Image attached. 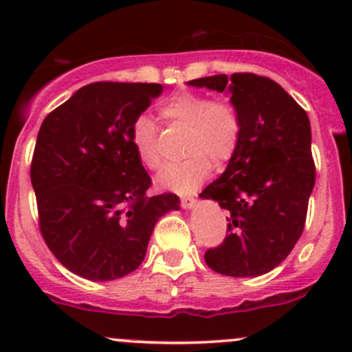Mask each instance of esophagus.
<instances>
[{"label":"esophagus","instance_id":"34e87169","mask_svg":"<svg viewBox=\"0 0 352 352\" xmlns=\"http://www.w3.org/2000/svg\"><path fill=\"white\" fill-rule=\"evenodd\" d=\"M180 204H182V207L187 208V210L193 208V207H195V204H197V199H193V197H182Z\"/></svg>","mask_w":352,"mask_h":352}]
</instances>
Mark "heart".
<instances>
[{
    "label": "heart",
    "mask_w": 352,
    "mask_h": 352,
    "mask_svg": "<svg viewBox=\"0 0 352 352\" xmlns=\"http://www.w3.org/2000/svg\"><path fill=\"white\" fill-rule=\"evenodd\" d=\"M159 114L167 124L185 127L182 162L167 165L157 177L160 188L179 193L193 192L212 172L215 164L227 162L235 153L241 135V119L236 107L228 100H213L207 94L182 91L160 106ZM131 140L137 157L145 167L157 170L162 165L157 127L148 117L135 119Z\"/></svg>",
    "instance_id": "heart-1"
}]
</instances>
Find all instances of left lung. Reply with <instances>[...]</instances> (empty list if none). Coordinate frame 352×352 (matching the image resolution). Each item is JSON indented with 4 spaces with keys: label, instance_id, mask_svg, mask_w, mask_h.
Here are the masks:
<instances>
[{
    "label": "left lung",
    "instance_id": "obj_1",
    "mask_svg": "<svg viewBox=\"0 0 352 352\" xmlns=\"http://www.w3.org/2000/svg\"><path fill=\"white\" fill-rule=\"evenodd\" d=\"M187 84L227 91L241 119L240 142L227 168L200 193L230 212L228 235L207 250L205 261L235 278L272 272L300 240L316 179L308 114L280 84L252 72Z\"/></svg>",
    "mask_w": 352,
    "mask_h": 352
}]
</instances>
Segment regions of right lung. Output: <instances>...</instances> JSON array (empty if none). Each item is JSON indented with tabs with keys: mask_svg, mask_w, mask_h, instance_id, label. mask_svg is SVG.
Segmentation results:
<instances>
[{
	"mask_svg": "<svg viewBox=\"0 0 352 352\" xmlns=\"http://www.w3.org/2000/svg\"><path fill=\"white\" fill-rule=\"evenodd\" d=\"M160 84L92 82L43 120L31 162L39 230L63 266L111 281L144 261L157 220L179 210L175 193L152 185L132 145L135 119Z\"/></svg>",
	"mask_w": 352,
	"mask_h": 352,
	"instance_id": "1",
	"label": "right lung"
}]
</instances>
